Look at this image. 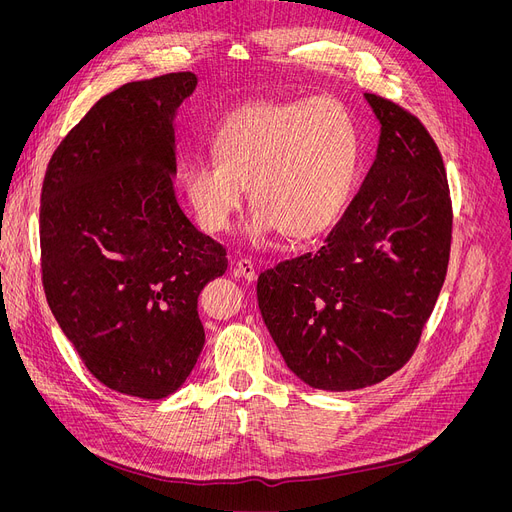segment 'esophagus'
Here are the masks:
<instances>
[{"instance_id":"34e87169","label":"esophagus","mask_w":512,"mask_h":512,"mask_svg":"<svg viewBox=\"0 0 512 512\" xmlns=\"http://www.w3.org/2000/svg\"><path fill=\"white\" fill-rule=\"evenodd\" d=\"M234 276L247 280V282H253L257 278V270L251 259H238L236 265H234Z\"/></svg>"}]
</instances>
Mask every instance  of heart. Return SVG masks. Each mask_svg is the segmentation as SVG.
<instances>
[{
	"label": "heart",
	"instance_id": "heart-1",
	"mask_svg": "<svg viewBox=\"0 0 512 512\" xmlns=\"http://www.w3.org/2000/svg\"><path fill=\"white\" fill-rule=\"evenodd\" d=\"M209 159L184 172V191L199 226L209 234L230 228L245 201L255 211L247 234L282 230L290 240H313L344 213L359 164V134L346 107L332 97L311 101L261 99L240 105L215 130Z\"/></svg>",
	"mask_w": 512,
	"mask_h": 512
}]
</instances>
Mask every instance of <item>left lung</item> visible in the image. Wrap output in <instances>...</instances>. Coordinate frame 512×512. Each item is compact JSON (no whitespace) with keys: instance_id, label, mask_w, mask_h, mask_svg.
I'll list each match as a JSON object with an SVG mask.
<instances>
[{"instance_id":"8db88e82","label":"left lung","mask_w":512,"mask_h":512,"mask_svg":"<svg viewBox=\"0 0 512 512\" xmlns=\"http://www.w3.org/2000/svg\"><path fill=\"white\" fill-rule=\"evenodd\" d=\"M380 122L373 164L324 247L257 280L259 311L307 386L361 390L405 365L442 290L452 207L423 124L365 93Z\"/></svg>"}]
</instances>
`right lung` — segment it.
Instances as JSON below:
<instances>
[{"label":"right lung","mask_w":512,"mask_h":512,"mask_svg":"<svg viewBox=\"0 0 512 512\" xmlns=\"http://www.w3.org/2000/svg\"><path fill=\"white\" fill-rule=\"evenodd\" d=\"M193 72L101 97L51 155L41 191L49 309L95 378L145 400L174 394L205 344L197 299L226 249L178 205L176 116Z\"/></svg>","instance_id":"right-lung-1"}]
</instances>
